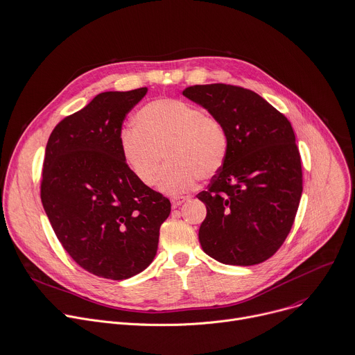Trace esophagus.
Returning a JSON list of instances; mask_svg holds the SVG:
<instances>
[{"mask_svg":"<svg viewBox=\"0 0 355 355\" xmlns=\"http://www.w3.org/2000/svg\"><path fill=\"white\" fill-rule=\"evenodd\" d=\"M189 200V196H175V198L171 199V203H172V207H179L182 206L184 202Z\"/></svg>","mask_w":355,"mask_h":355,"instance_id":"34e87169","label":"esophagus"}]
</instances>
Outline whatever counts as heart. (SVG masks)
<instances>
[{
  "mask_svg": "<svg viewBox=\"0 0 355 355\" xmlns=\"http://www.w3.org/2000/svg\"><path fill=\"white\" fill-rule=\"evenodd\" d=\"M134 127L120 134V149L142 184H153L164 155L169 162L156 184L169 194L189 190L198 178L211 179L225 161L224 124L194 104L173 98L149 101L137 111Z\"/></svg>",
  "mask_w": 355,
  "mask_h": 355,
  "instance_id": "obj_1",
  "label": "heart"
}]
</instances>
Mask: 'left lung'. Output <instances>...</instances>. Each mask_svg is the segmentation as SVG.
Listing matches in <instances>:
<instances>
[{"label": "left lung", "mask_w": 355, "mask_h": 355, "mask_svg": "<svg viewBox=\"0 0 355 355\" xmlns=\"http://www.w3.org/2000/svg\"><path fill=\"white\" fill-rule=\"evenodd\" d=\"M183 96L224 124L228 149L207 190L203 251L225 265H257L277 252L302 198L300 153L288 118L259 94L231 85H199Z\"/></svg>", "instance_id": "8db88e82"}]
</instances>
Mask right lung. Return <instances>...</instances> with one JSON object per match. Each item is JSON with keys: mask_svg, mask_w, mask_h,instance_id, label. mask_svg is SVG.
I'll return each mask as SVG.
<instances>
[{"mask_svg": "<svg viewBox=\"0 0 355 355\" xmlns=\"http://www.w3.org/2000/svg\"><path fill=\"white\" fill-rule=\"evenodd\" d=\"M148 89L105 92L52 131L41 199L58 240L96 277L121 281L153 261L171 202L142 184L120 149L127 114Z\"/></svg>", "mask_w": 355, "mask_h": 355, "instance_id": "right-lung-1", "label": "right lung"}]
</instances>
